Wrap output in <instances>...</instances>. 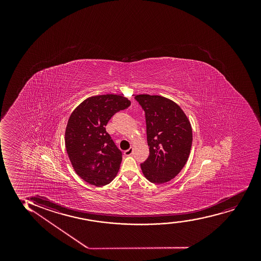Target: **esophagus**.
<instances>
[{
  "label": "esophagus",
  "mask_w": 261,
  "mask_h": 261,
  "mask_svg": "<svg viewBox=\"0 0 261 261\" xmlns=\"http://www.w3.org/2000/svg\"><path fill=\"white\" fill-rule=\"evenodd\" d=\"M132 153H133V149H132V148H129L128 150H124L123 154H124L125 156H130Z\"/></svg>",
  "instance_id": "1"
}]
</instances>
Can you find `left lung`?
Returning <instances> with one entry per match:
<instances>
[{"mask_svg": "<svg viewBox=\"0 0 261 261\" xmlns=\"http://www.w3.org/2000/svg\"><path fill=\"white\" fill-rule=\"evenodd\" d=\"M136 101L145 114L150 154L142 163L144 177L151 183L163 184L179 173L189 158L192 129L179 106L164 96L138 95Z\"/></svg>", "mask_w": 261, "mask_h": 261, "instance_id": "obj_1", "label": "left lung"}]
</instances>
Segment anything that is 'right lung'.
<instances>
[{
	"label": "right lung",
	"instance_id": "add662e5",
	"mask_svg": "<svg viewBox=\"0 0 261 261\" xmlns=\"http://www.w3.org/2000/svg\"><path fill=\"white\" fill-rule=\"evenodd\" d=\"M129 105L130 101L117 95L91 96L70 115L65 130L67 153L75 172L87 183L105 186L117 175L123 154L105 126Z\"/></svg>",
	"mask_w": 261,
	"mask_h": 261
}]
</instances>
